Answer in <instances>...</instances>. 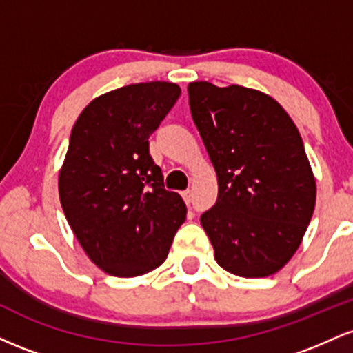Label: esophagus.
Instances as JSON below:
<instances>
[{
	"label": "esophagus",
	"mask_w": 353,
	"mask_h": 353,
	"mask_svg": "<svg viewBox=\"0 0 353 353\" xmlns=\"http://www.w3.org/2000/svg\"><path fill=\"white\" fill-rule=\"evenodd\" d=\"M181 196H182V199H184V202L185 204H190V201H192V190L190 189H188V190H184V192H181Z\"/></svg>",
	"instance_id": "esophagus-1"
}]
</instances>
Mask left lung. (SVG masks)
<instances>
[{
	"instance_id": "obj_1",
	"label": "left lung",
	"mask_w": 353,
	"mask_h": 353,
	"mask_svg": "<svg viewBox=\"0 0 353 353\" xmlns=\"http://www.w3.org/2000/svg\"><path fill=\"white\" fill-rule=\"evenodd\" d=\"M188 92L217 174V202L201 217L217 264L247 279L279 272L301 245L317 196L297 125L257 89L196 81Z\"/></svg>"
}]
</instances>
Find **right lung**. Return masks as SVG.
<instances>
[{
	"label": "right lung",
	"mask_w": 353,
	"mask_h": 353,
	"mask_svg": "<svg viewBox=\"0 0 353 353\" xmlns=\"http://www.w3.org/2000/svg\"><path fill=\"white\" fill-rule=\"evenodd\" d=\"M179 94L165 81L129 84L92 99L72 125L61 205L84 252L109 275L157 269L185 221L184 201L164 189L148 141Z\"/></svg>",
	"instance_id": "1"
}]
</instances>
